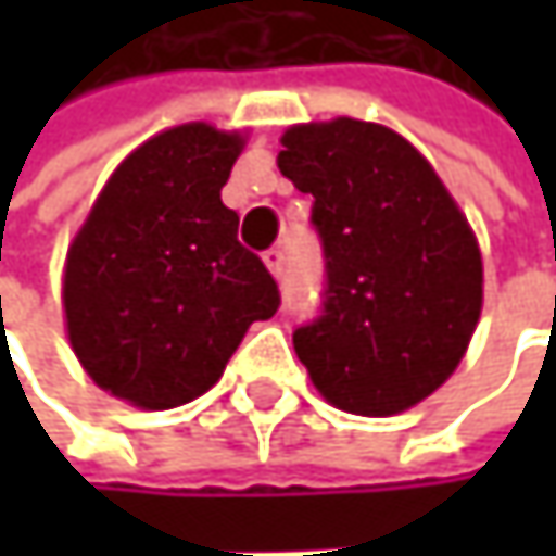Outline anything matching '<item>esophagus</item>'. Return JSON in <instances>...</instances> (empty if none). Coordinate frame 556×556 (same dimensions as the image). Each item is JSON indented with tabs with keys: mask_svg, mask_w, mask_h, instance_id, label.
I'll return each mask as SVG.
<instances>
[{
	"mask_svg": "<svg viewBox=\"0 0 556 556\" xmlns=\"http://www.w3.org/2000/svg\"><path fill=\"white\" fill-rule=\"evenodd\" d=\"M264 264H267V267H270V274L279 279L282 277V270H286V254H282L279 248H270V251L264 254Z\"/></svg>",
	"mask_w": 556,
	"mask_h": 556,
	"instance_id": "34e87169",
	"label": "esophagus"
}]
</instances>
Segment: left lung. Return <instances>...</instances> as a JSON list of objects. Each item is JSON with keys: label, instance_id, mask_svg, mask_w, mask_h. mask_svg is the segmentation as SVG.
<instances>
[{"label": "left lung", "instance_id": "8db88e82", "mask_svg": "<svg viewBox=\"0 0 556 556\" xmlns=\"http://www.w3.org/2000/svg\"><path fill=\"white\" fill-rule=\"evenodd\" d=\"M279 169L308 192L321 308L292 331L328 402L402 412L460 364L483 305L477 238L431 164L395 131L334 118L282 135Z\"/></svg>", "mask_w": 556, "mask_h": 556}]
</instances>
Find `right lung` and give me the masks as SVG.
Here are the masks:
<instances>
[{
  "label": "right lung",
  "mask_w": 556,
  "mask_h": 556,
  "mask_svg": "<svg viewBox=\"0 0 556 556\" xmlns=\"http://www.w3.org/2000/svg\"><path fill=\"white\" fill-rule=\"evenodd\" d=\"M241 138L179 125L112 173L66 254L63 308L86 374L141 408H173L218 383L279 286L238 241L222 186Z\"/></svg>",
  "instance_id": "add662e5"
}]
</instances>
